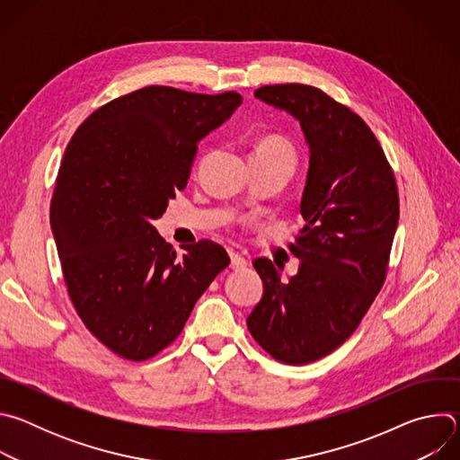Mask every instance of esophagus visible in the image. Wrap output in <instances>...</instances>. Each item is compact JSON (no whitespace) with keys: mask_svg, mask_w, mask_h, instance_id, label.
Here are the masks:
<instances>
[{"mask_svg":"<svg viewBox=\"0 0 460 460\" xmlns=\"http://www.w3.org/2000/svg\"><path fill=\"white\" fill-rule=\"evenodd\" d=\"M229 258H231V270H243L245 266H247V260L240 254V252H236V251H229Z\"/></svg>","mask_w":460,"mask_h":460,"instance_id":"esophagus-1","label":"esophagus"}]
</instances>
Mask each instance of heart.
<instances>
[{
  "instance_id": "b5f03b06",
  "label": "heart",
  "mask_w": 460,
  "mask_h": 460,
  "mask_svg": "<svg viewBox=\"0 0 460 460\" xmlns=\"http://www.w3.org/2000/svg\"><path fill=\"white\" fill-rule=\"evenodd\" d=\"M252 156H275V158L288 160L291 165H295V153H293V147H291L284 138H279V137H270V138L261 140V142L254 147Z\"/></svg>"
}]
</instances>
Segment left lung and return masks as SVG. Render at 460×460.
I'll return each mask as SVG.
<instances>
[{
  "mask_svg": "<svg viewBox=\"0 0 460 460\" xmlns=\"http://www.w3.org/2000/svg\"><path fill=\"white\" fill-rule=\"evenodd\" d=\"M254 96L298 119L309 146L300 213L291 243L300 268L256 258L264 295L247 316L252 339L273 358L302 366L342 346L358 327L387 271L399 224V190L366 121L316 87L266 85Z\"/></svg>",
  "mask_w": 460,
  "mask_h": 460,
  "instance_id": "obj_1",
  "label": "left lung"
}]
</instances>
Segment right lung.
Returning <instances> with one entry per match:
<instances>
[{
  "instance_id": "right-lung-1",
  "label": "right lung",
  "mask_w": 460,
  "mask_h": 460,
  "mask_svg": "<svg viewBox=\"0 0 460 460\" xmlns=\"http://www.w3.org/2000/svg\"><path fill=\"white\" fill-rule=\"evenodd\" d=\"M240 103L234 91L144 87L96 109L63 155L50 229L65 286L87 330L127 360L167 348L229 266L211 240L176 256L153 222L187 185L199 142Z\"/></svg>"
}]
</instances>
